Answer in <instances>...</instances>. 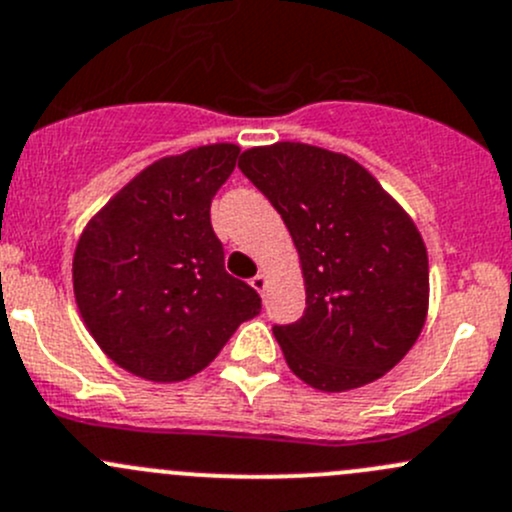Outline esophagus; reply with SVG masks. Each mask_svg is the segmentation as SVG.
I'll return each instance as SVG.
<instances>
[{
	"label": "esophagus",
	"instance_id": "1",
	"mask_svg": "<svg viewBox=\"0 0 512 512\" xmlns=\"http://www.w3.org/2000/svg\"><path fill=\"white\" fill-rule=\"evenodd\" d=\"M251 286H254V291H258V293H266V288H268V276L266 273H256L254 278H251Z\"/></svg>",
	"mask_w": 512,
	"mask_h": 512
}]
</instances>
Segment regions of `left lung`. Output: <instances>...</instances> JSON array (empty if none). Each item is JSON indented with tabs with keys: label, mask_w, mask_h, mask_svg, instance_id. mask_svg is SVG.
I'll return each instance as SVG.
<instances>
[{
	"label": "left lung",
	"mask_w": 512,
	"mask_h": 512,
	"mask_svg": "<svg viewBox=\"0 0 512 512\" xmlns=\"http://www.w3.org/2000/svg\"><path fill=\"white\" fill-rule=\"evenodd\" d=\"M239 167L298 249L305 313L273 328L291 372L320 392L384 377L429 313V256L414 219L342 152L273 142L244 150Z\"/></svg>",
	"instance_id": "left-lung-1"
}]
</instances>
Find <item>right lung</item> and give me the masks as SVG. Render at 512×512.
Segmentation results:
<instances>
[{
	"label": "right lung",
	"instance_id": "right-lung-1",
	"mask_svg": "<svg viewBox=\"0 0 512 512\" xmlns=\"http://www.w3.org/2000/svg\"><path fill=\"white\" fill-rule=\"evenodd\" d=\"M239 152L234 142H214L160 157L115 192L78 239V313L100 350L135 377H194L261 310L254 288L226 273L209 221Z\"/></svg>",
	"mask_w": 512,
	"mask_h": 512
}]
</instances>
